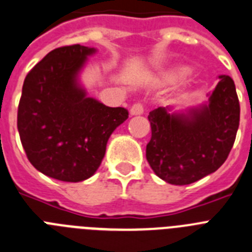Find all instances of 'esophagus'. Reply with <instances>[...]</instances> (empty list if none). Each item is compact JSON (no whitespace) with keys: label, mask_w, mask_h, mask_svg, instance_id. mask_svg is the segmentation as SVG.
<instances>
[{"label":"esophagus","mask_w":252,"mask_h":252,"mask_svg":"<svg viewBox=\"0 0 252 252\" xmlns=\"http://www.w3.org/2000/svg\"><path fill=\"white\" fill-rule=\"evenodd\" d=\"M144 113V105L141 103H135L130 109V115L131 116H139Z\"/></svg>","instance_id":"1"}]
</instances>
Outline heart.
Here are the masks:
<instances>
[{"label":"heart","mask_w":252,"mask_h":252,"mask_svg":"<svg viewBox=\"0 0 252 252\" xmlns=\"http://www.w3.org/2000/svg\"><path fill=\"white\" fill-rule=\"evenodd\" d=\"M190 72V68L185 67V66H178V67L172 68L168 74L165 75V80L168 83H175V81L180 80L182 77H185L186 75H189Z\"/></svg>","instance_id":"obj_1"}]
</instances>
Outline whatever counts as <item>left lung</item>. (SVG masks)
Here are the masks:
<instances>
[{
	"mask_svg": "<svg viewBox=\"0 0 252 252\" xmlns=\"http://www.w3.org/2000/svg\"><path fill=\"white\" fill-rule=\"evenodd\" d=\"M158 107L148 116L152 137L147 159L159 178L172 185H190L225 162L240 125V102L227 75L219 76L209 102L186 113Z\"/></svg>",
	"mask_w": 252,
	"mask_h": 252,
	"instance_id": "8db88e82",
	"label": "left lung"
}]
</instances>
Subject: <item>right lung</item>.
Masks as SVG:
<instances>
[{"label": "right lung", "instance_id": "1", "mask_svg": "<svg viewBox=\"0 0 252 252\" xmlns=\"http://www.w3.org/2000/svg\"><path fill=\"white\" fill-rule=\"evenodd\" d=\"M94 48H56L27 75L18 108V130L29 162L43 175L80 182L99 168L112 132L127 109L107 107L77 81Z\"/></svg>", "mask_w": 252, "mask_h": 252}]
</instances>
